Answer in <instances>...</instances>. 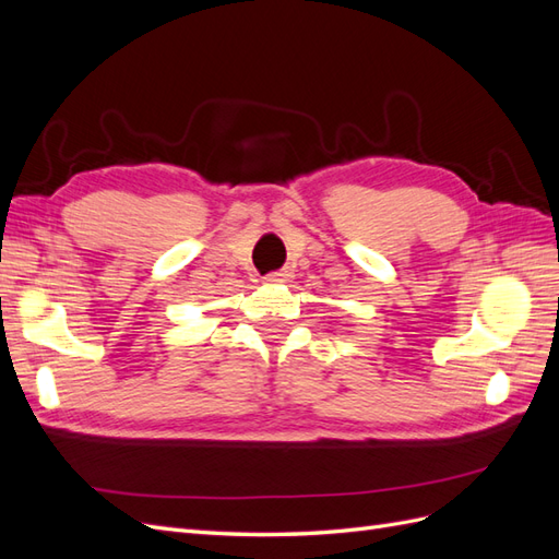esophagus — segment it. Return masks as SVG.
<instances>
[{
    "instance_id": "34e87169",
    "label": "esophagus",
    "mask_w": 559,
    "mask_h": 559,
    "mask_svg": "<svg viewBox=\"0 0 559 559\" xmlns=\"http://www.w3.org/2000/svg\"><path fill=\"white\" fill-rule=\"evenodd\" d=\"M292 277H294L292 270L289 267H282V270H275V273H267L263 280L267 284H280V282H289Z\"/></svg>"
}]
</instances>
